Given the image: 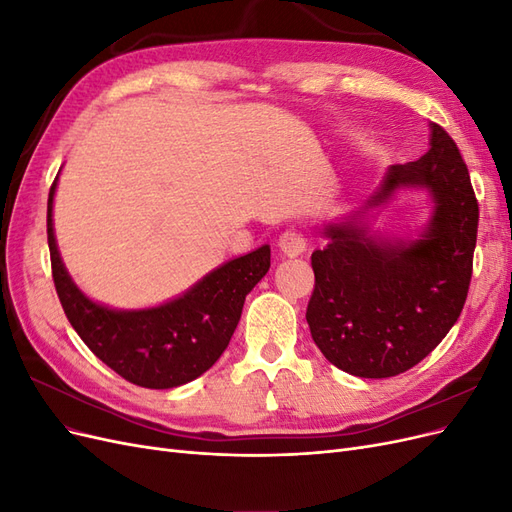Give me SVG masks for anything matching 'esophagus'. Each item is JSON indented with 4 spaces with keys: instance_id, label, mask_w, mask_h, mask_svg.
I'll list each match as a JSON object with an SVG mask.
<instances>
[{
    "instance_id": "obj_1",
    "label": "esophagus",
    "mask_w": 512,
    "mask_h": 512,
    "mask_svg": "<svg viewBox=\"0 0 512 512\" xmlns=\"http://www.w3.org/2000/svg\"><path fill=\"white\" fill-rule=\"evenodd\" d=\"M280 245V252L288 258H297L307 250V239L301 235L299 230H286L284 235L277 241Z\"/></svg>"
}]
</instances>
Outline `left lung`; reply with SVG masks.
Listing matches in <instances>:
<instances>
[{"label": "left lung", "mask_w": 512, "mask_h": 512, "mask_svg": "<svg viewBox=\"0 0 512 512\" xmlns=\"http://www.w3.org/2000/svg\"><path fill=\"white\" fill-rule=\"evenodd\" d=\"M429 151L386 168L359 211L322 226L307 324L320 352L346 374L391 378L436 348L468 297L478 203L451 136L429 123ZM404 189H425L432 215L416 238H386L373 211Z\"/></svg>", "instance_id": "obj_1"}]
</instances>
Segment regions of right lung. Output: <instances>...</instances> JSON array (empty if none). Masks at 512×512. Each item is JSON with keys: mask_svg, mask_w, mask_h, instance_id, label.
Listing matches in <instances>:
<instances>
[{"mask_svg": "<svg viewBox=\"0 0 512 512\" xmlns=\"http://www.w3.org/2000/svg\"><path fill=\"white\" fill-rule=\"evenodd\" d=\"M59 179V177H57ZM57 179L49 192L46 232L61 307L79 337L121 378L145 389H175L203 376L235 333L245 297L267 275L271 247L232 258L179 297L143 309L102 305L74 284L53 228Z\"/></svg>", "mask_w": 512, "mask_h": 512, "instance_id": "right-lung-1", "label": "right lung"}]
</instances>
